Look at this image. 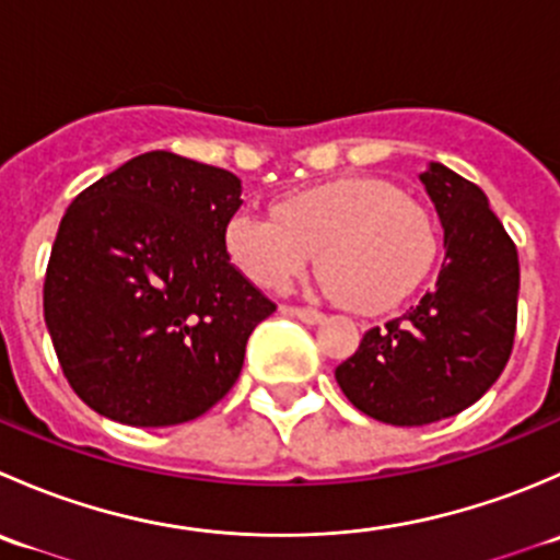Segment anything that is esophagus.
<instances>
[{
  "mask_svg": "<svg viewBox=\"0 0 560 560\" xmlns=\"http://www.w3.org/2000/svg\"><path fill=\"white\" fill-rule=\"evenodd\" d=\"M284 314L295 316V319L306 322V325H319V322H325V314L322 312H314V308H298V306H287Z\"/></svg>",
  "mask_w": 560,
  "mask_h": 560,
  "instance_id": "34e87169",
  "label": "esophagus"
}]
</instances>
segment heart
I'll use <instances>...</instances> for the list:
<instances>
[{
	"mask_svg": "<svg viewBox=\"0 0 560 560\" xmlns=\"http://www.w3.org/2000/svg\"><path fill=\"white\" fill-rule=\"evenodd\" d=\"M224 248L252 284L290 290L316 252L319 290L360 314L404 303L431 273L439 230L420 202L382 178H336L276 202V217L235 211Z\"/></svg>",
	"mask_w": 560,
	"mask_h": 560,
	"instance_id": "heart-1",
	"label": "heart"
}]
</instances>
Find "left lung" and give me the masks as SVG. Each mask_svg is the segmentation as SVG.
I'll list each match as a JSON object with an SVG mask.
<instances>
[{
    "label": "left lung",
    "mask_w": 560,
    "mask_h": 560,
    "mask_svg": "<svg viewBox=\"0 0 560 560\" xmlns=\"http://www.w3.org/2000/svg\"><path fill=\"white\" fill-rule=\"evenodd\" d=\"M444 228L436 287L336 369L363 415L415 428L477 404L504 371L517 322V248L477 184L442 162L420 173Z\"/></svg>",
    "instance_id": "obj_1"
}]
</instances>
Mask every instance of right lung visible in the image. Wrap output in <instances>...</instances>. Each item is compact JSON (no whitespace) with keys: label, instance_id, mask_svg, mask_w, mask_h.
I'll return each mask as SVG.
<instances>
[{"label":"right lung","instance_id":"add662e5","mask_svg":"<svg viewBox=\"0 0 560 560\" xmlns=\"http://www.w3.org/2000/svg\"><path fill=\"white\" fill-rule=\"evenodd\" d=\"M241 180L171 151L124 162L67 208L43 287L45 325L78 398L135 428L206 415L244 369L273 303L230 262Z\"/></svg>","mask_w":560,"mask_h":560}]
</instances>
